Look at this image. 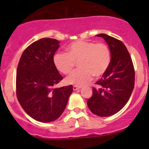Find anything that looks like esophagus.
<instances>
[{
	"label": "esophagus",
	"instance_id": "1",
	"mask_svg": "<svg viewBox=\"0 0 149 149\" xmlns=\"http://www.w3.org/2000/svg\"><path fill=\"white\" fill-rule=\"evenodd\" d=\"M81 86H73V90L74 91H77L78 89H81Z\"/></svg>",
	"mask_w": 149,
	"mask_h": 149
}]
</instances>
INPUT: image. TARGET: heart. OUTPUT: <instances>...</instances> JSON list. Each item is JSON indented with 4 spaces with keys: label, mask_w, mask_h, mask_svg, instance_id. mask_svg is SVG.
<instances>
[{
    "label": "heart",
    "mask_w": 149,
    "mask_h": 149,
    "mask_svg": "<svg viewBox=\"0 0 149 149\" xmlns=\"http://www.w3.org/2000/svg\"><path fill=\"white\" fill-rule=\"evenodd\" d=\"M111 54L104 43L77 40L66 47V54L57 53L54 56V64L56 69L64 74L73 70L78 62L80 68L74 71L66 78L68 84L84 86L92 81L93 76L100 77L108 69Z\"/></svg>",
    "instance_id": "1"
}]
</instances>
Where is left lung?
<instances>
[{"label":"left lung","instance_id":"1","mask_svg":"<svg viewBox=\"0 0 149 149\" xmlns=\"http://www.w3.org/2000/svg\"><path fill=\"white\" fill-rule=\"evenodd\" d=\"M108 45L111 60L102 78L96 82L93 96L87 101L92 113L98 116H110L122 110L127 104L134 87L135 72L132 60L125 45L118 39L104 33L96 35Z\"/></svg>","mask_w":149,"mask_h":149}]
</instances>
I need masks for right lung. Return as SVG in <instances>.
Returning <instances> with one entry per match:
<instances>
[{
    "label": "right lung",
    "mask_w": 149,
    "mask_h": 149,
    "mask_svg": "<svg viewBox=\"0 0 149 149\" xmlns=\"http://www.w3.org/2000/svg\"><path fill=\"white\" fill-rule=\"evenodd\" d=\"M60 42L43 38L27 47L21 56L16 73L17 98L24 110L38 122L57 119L73 92L72 85L54 88L63 80L54 64Z\"/></svg>",
    "instance_id": "1"
}]
</instances>
